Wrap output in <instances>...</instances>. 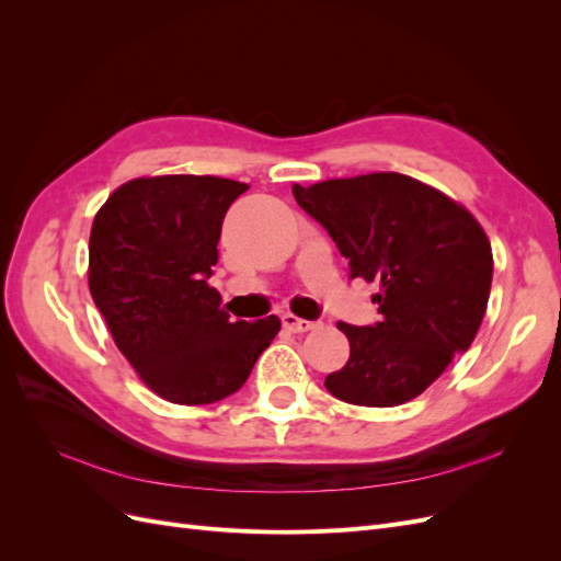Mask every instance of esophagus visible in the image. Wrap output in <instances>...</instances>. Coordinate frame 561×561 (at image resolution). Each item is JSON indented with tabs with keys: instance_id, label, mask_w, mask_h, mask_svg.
Instances as JSON below:
<instances>
[{
	"instance_id": "obj_1",
	"label": "esophagus",
	"mask_w": 561,
	"mask_h": 561,
	"mask_svg": "<svg viewBox=\"0 0 561 561\" xmlns=\"http://www.w3.org/2000/svg\"><path fill=\"white\" fill-rule=\"evenodd\" d=\"M316 325H318V322L297 318V316H293V313H285V316H283V328H285V330H290V332H295V334L309 332V330H313Z\"/></svg>"
}]
</instances>
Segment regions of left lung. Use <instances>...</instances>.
<instances>
[{
	"mask_svg": "<svg viewBox=\"0 0 561 561\" xmlns=\"http://www.w3.org/2000/svg\"><path fill=\"white\" fill-rule=\"evenodd\" d=\"M293 194L348 260L351 278L381 287L371 297L379 322H336L351 355L325 388L363 407L421 396L482 325L494 257L478 219L400 173L295 184Z\"/></svg>",
	"mask_w": 561,
	"mask_h": 561,
	"instance_id": "left-lung-1",
	"label": "left lung"
}]
</instances>
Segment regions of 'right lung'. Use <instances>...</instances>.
I'll return each mask as SVG.
<instances>
[{
	"mask_svg": "<svg viewBox=\"0 0 561 561\" xmlns=\"http://www.w3.org/2000/svg\"><path fill=\"white\" fill-rule=\"evenodd\" d=\"M248 184L213 175L140 178L98 210L89 287L114 344L168 402L210 404L239 390L280 320H229L208 285L222 219Z\"/></svg>",
	"mask_w": 561,
	"mask_h": 561,
	"instance_id": "obj_1",
	"label": "right lung"
}]
</instances>
